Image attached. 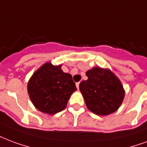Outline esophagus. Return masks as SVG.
Instances as JSON below:
<instances>
[{
  "mask_svg": "<svg viewBox=\"0 0 147 147\" xmlns=\"http://www.w3.org/2000/svg\"><path fill=\"white\" fill-rule=\"evenodd\" d=\"M79 84H80V82H76V87L78 90L79 89Z\"/></svg>",
  "mask_w": 147,
  "mask_h": 147,
  "instance_id": "34e87169",
  "label": "esophagus"
}]
</instances>
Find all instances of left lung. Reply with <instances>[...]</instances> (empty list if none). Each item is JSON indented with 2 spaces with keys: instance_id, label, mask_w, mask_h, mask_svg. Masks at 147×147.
<instances>
[{
  "instance_id": "8db88e82",
  "label": "left lung",
  "mask_w": 147,
  "mask_h": 147,
  "mask_svg": "<svg viewBox=\"0 0 147 147\" xmlns=\"http://www.w3.org/2000/svg\"><path fill=\"white\" fill-rule=\"evenodd\" d=\"M88 79L79 84L86 107L97 115H108L119 108L125 97L123 86L110 69L95 67L87 71Z\"/></svg>"
}]
</instances>
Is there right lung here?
Listing matches in <instances>:
<instances>
[{
    "label": "right lung",
    "instance_id": "obj_1",
    "mask_svg": "<svg viewBox=\"0 0 147 147\" xmlns=\"http://www.w3.org/2000/svg\"><path fill=\"white\" fill-rule=\"evenodd\" d=\"M29 98L40 111L54 115L65 109L71 95L77 90L70 74L61 65L45 63L36 71L27 86Z\"/></svg>",
    "mask_w": 147,
    "mask_h": 147
}]
</instances>
